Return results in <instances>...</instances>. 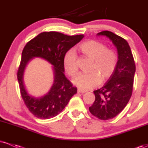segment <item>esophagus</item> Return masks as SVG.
Instances as JSON below:
<instances>
[{
    "label": "esophagus",
    "instance_id": "34e87169",
    "mask_svg": "<svg viewBox=\"0 0 148 148\" xmlns=\"http://www.w3.org/2000/svg\"><path fill=\"white\" fill-rule=\"evenodd\" d=\"M78 92H80V93H82V94H84V93L86 92V90H82V89H78Z\"/></svg>",
    "mask_w": 148,
    "mask_h": 148
}]
</instances>
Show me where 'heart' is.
<instances>
[{
  "mask_svg": "<svg viewBox=\"0 0 148 148\" xmlns=\"http://www.w3.org/2000/svg\"><path fill=\"white\" fill-rule=\"evenodd\" d=\"M85 55L93 60L94 63L90 73H80L72 80L76 87L83 90L96 87L102 80L107 79L112 75L118 63V56L114 51L108 49L106 46L95 40L85 42L79 46ZM64 70L69 76H74L78 72L76 53L71 49L64 54L63 58Z\"/></svg>",
  "mask_w": 148,
  "mask_h": 148,
  "instance_id": "b5f03b06",
  "label": "heart"
}]
</instances>
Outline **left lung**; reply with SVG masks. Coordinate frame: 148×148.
I'll return each instance as SVG.
<instances>
[{"label": "left lung", "instance_id": "left-lung-1", "mask_svg": "<svg viewBox=\"0 0 148 148\" xmlns=\"http://www.w3.org/2000/svg\"><path fill=\"white\" fill-rule=\"evenodd\" d=\"M97 35L108 37L116 47L118 56L115 71L102 88L94 91L95 100L89 107L94 116L106 120L117 116L130 101L136 65L130 45L125 39L108 30Z\"/></svg>", "mask_w": 148, "mask_h": 148}]
</instances>
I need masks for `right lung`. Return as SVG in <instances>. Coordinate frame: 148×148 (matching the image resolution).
<instances>
[{
    "label": "right lung",
    "instance_id": "obj_1",
    "mask_svg": "<svg viewBox=\"0 0 148 148\" xmlns=\"http://www.w3.org/2000/svg\"><path fill=\"white\" fill-rule=\"evenodd\" d=\"M84 35L68 36L58 32L39 34L25 46L17 72L21 95L30 113L40 119H49L58 115L67 105L72 97L77 92L64 75L63 58L72 47L84 38ZM35 57H40L53 66L54 83L47 94L36 98L27 91L23 74L27 64Z\"/></svg>",
    "mask_w": 148,
    "mask_h": 148
}]
</instances>
